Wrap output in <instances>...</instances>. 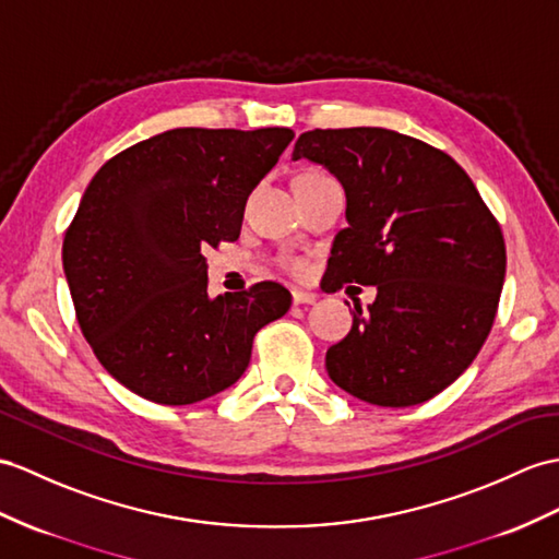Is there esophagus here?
Wrapping results in <instances>:
<instances>
[{"instance_id": "34e87169", "label": "esophagus", "mask_w": 559, "mask_h": 559, "mask_svg": "<svg viewBox=\"0 0 559 559\" xmlns=\"http://www.w3.org/2000/svg\"><path fill=\"white\" fill-rule=\"evenodd\" d=\"M292 301H294V306H312V304L318 301V294L294 289V292H292Z\"/></svg>"}]
</instances>
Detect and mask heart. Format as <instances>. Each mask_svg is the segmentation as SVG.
<instances>
[{
	"mask_svg": "<svg viewBox=\"0 0 559 559\" xmlns=\"http://www.w3.org/2000/svg\"><path fill=\"white\" fill-rule=\"evenodd\" d=\"M308 175H312V173H308ZM289 265H292V270H294V272H298V275H301V272L306 270V265H304L301 261H292Z\"/></svg>",
	"mask_w": 559,
	"mask_h": 559,
	"instance_id": "heart-1",
	"label": "heart"
}]
</instances>
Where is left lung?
I'll list each match as a JSON object with an SVG mask.
<instances>
[{
  "mask_svg": "<svg viewBox=\"0 0 559 559\" xmlns=\"http://www.w3.org/2000/svg\"><path fill=\"white\" fill-rule=\"evenodd\" d=\"M292 158L330 170L346 192L326 272L372 284L326 374L382 407L425 403L481 350L506 282V241L469 175L425 142L384 128L310 130Z\"/></svg>",
  "mask_w": 559,
  "mask_h": 559,
  "instance_id": "1",
  "label": "left lung"
}]
</instances>
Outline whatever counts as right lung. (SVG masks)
Here are the masks:
<instances>
[{
	"instance_id": "right-lung-1",
	"label": "right lung",
	"mask_w": 559,
	"mask_h": 559,
	"mask_svg": "<svg viewBox=\"0 0 559 559\" xmlns=\"http://www.w3.org/2000/svg\"><path fill=\"white\" fill-rule=\"evenodd\" d=\"M294 140L289 128H177L120 152L92 177L63 239V272L94 356L160 405L233 386L255 332L282 318L277 282L209 296L203 251L241 233L243 206Z\"/></svg>"
}]
</instances>
